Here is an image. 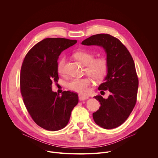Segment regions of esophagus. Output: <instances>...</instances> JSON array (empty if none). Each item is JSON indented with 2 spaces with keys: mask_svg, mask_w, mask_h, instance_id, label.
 Here are the masks:
<instances>
[{
  "mask_svg": "<svg viewBox=\"0 0 158 158\" xmlns=\"http://www.w3.org/2000/svg\"><path fill=\"white\" fill-rule=\"evenodd\" d=\"M89 98V96H84L82 94H79V99L80 101H84V100H86Z\"/></svg>",
  "mask_w": 158,
  "mask_h": 158,
  "instance_id": "34e87169",
  "label": "esophagus"
}]
</instances>
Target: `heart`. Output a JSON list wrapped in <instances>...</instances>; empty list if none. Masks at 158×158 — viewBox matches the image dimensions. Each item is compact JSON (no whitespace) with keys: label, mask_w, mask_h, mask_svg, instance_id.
<instances>
[{"label":"heart","mask_w":158,"mask_h":158,"mask_svg":"<svg viewBox=\"0 0 158 158\" xmlns=\"http://www.w3.org/2000/svg\"><path fill=\"white\" fill-rule=\"evenodd\" d=\"M74 56L81 64L86 65L85 71L87 74L96 81H102L106 76L108 64L104 58L94 59V56L88 51H79L74 54ZM65 62L64 57L60 59L57 63V71L59 74L64 72V67ZM91 84L90 78L74 79L68 83V87L72 91L81 94H86L89 91V86Z\"/></svg>","instance_id":"b5f03b06"}]
</instances>
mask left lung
Segmentation results:
<instances>
[{
    "instance_id": "obj_1",
    "label": "left lung",
    "mask_w": 158,
    "mask_h": 158,
    "mask_svg": "<svg viewBox=\"0 0 158 158\" xmlns=\"http://www.w3.org/2000/svg\"><path fill=\"white\" fill-rule=\"evenodd\" d=\"M81 44L101 47L106 54L108 69L98 89L108 90L110 94L107 99L94 97L101 106L93 117L104 129L116 128L126 121L136 102L139 82L133 59L121 41L109 34L94 35Z\"/></svg>"
}]
</instances>
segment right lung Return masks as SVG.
<instances>
[{
  "label": "right lung",
  "instance_id": "add662e5",
  "mask_svg": "<svg viewBox=\"0 0 158 158\" xmlns=\"http://www.w3.org/2000/svg\"><path fill=\"white\" fill-rule=\"evenodd\" d=\"M76 42L64 38L45 39L27 52L22 65L20 86L24 104L34 122L48 131L66 126L79 101L75 93L64 91L60 96L52 90V82L59 79V56Z\"/></svg>",
  "mask_w": 158,
  "mask_h": 158
}]
</instances>
